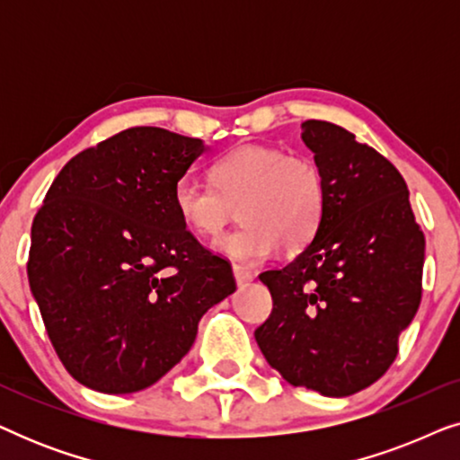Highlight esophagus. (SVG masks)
Wrapping results in <instances>:
<instances>
[{
  "label": "esophagus",
  "mask_w": 460,
  "mask_h": 460,
  "mask_svg": "<svg viewBox=\"0 0 460 460\" xmlns=\"http://www.w3.org/2000/svg\"><path fill=\"white\" fill-rule=\"evenodd\" d=\"M232 272H234V279H236V285H238V287L249 285V282L253 280V274H251L249 270L241 268V266H232Z\"/></svg>",
  "instance_id": "esophagus-1"
}]
</instances>
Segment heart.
<instances>
[{
  "label": "heart",
  "instance_id": "b5f03b06",
  "mask_svg": "<svg viewBox=\"0 0 460 460\" xmlns=\"http://www.w3.org/2000/svg\"><path fill=\"white\" fill-rule=\"evenodd\" d=\"M211 184L184 175L173 186L181 224L203 238H217L238 209L243 226L216 243L219 253L257 266L276 251H299L318 234L326 211V184L307 156L261 144H244L217 159Z\"/></svg>",
  "mask_w": 460,
  "mask_h": 460
}]
</instances>
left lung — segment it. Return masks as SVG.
<instances>
[{"label":"left lung","instance_id":"1","mask_svg":"<svg viewBox=\"0 0 460 460\" xmlns=\"http://www.w3.org/2000/svg\"><path fill=\"white\" fill-rule=\"evenodd\" d=\"M324 175L314 241L260 280L274 307L255 331L268 364L295 387L343 398L373 385L398 356L420 304L425 236L385 156L335 123H301Z\"/></svg>","mask_w":460,"mask_h":460}]
</instances>
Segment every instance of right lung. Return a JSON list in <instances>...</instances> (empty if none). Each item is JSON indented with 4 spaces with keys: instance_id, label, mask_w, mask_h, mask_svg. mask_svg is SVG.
Masks as SVG:
<instances>
[{
    "instance_id": "add662e5",
    "label": "right lung",
    "mask_w": 460,
    "mask_h": 460,
    "mask_svg": "<svg viewBox=\"0 0 460 460\" xmlns=\"http://www.w3.org/2000/svg\"><path fill=\"white\" fill-rule=\"evenodd\" d=\"M199 137L131 128L62 167L31 228L29 287L81 385L134 394L192 348L199 320L236 291L230 263L173 209Z\"/></svg>"
}]
</instances>
